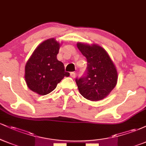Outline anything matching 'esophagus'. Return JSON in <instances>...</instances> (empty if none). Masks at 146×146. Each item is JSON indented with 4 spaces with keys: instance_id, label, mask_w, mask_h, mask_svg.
Masks as SVG:
<instances>
[{
    "instance_id": "esophagus-1",
    "label": "esophagus",
    "mask_w": 146,
    "mask_h": 146,
    "mask_svg": "<svg viewBox=\"0 0 146 146\" xmlns=\"http://www.w3.org/2000/svg\"><path fill=\"white\" fill-rule=\"evenodd\" d=\"M70 75H71V78H75V76H76V73H75V72H71V73H70Z\"/></svg>"
}]
</instances>
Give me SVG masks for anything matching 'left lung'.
Returning <instances> with one entry per match:
<instances>
[{
	"mask_svg": "<svg viewBox=\"0 0 146 146\" xmlns=\"http://www.w3.org/2000/svg\"><path fill=\"white\" fill-rule=\"evenodd\" d=\"M77 46L87 61L84 74L75 79L79 91L90 101L103 100L116 86V68L107 52L99 45L79 42Z\"/></svg>",
	"mask_w": 146,
	"mask_h": 146,
	"instance_id": "8db88e82",
	"label": "left lung"
}]
</instances>
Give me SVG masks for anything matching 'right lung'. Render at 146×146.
Returning <instances> with one entry per match:
<instances>
[{
	"mask_svg": "<svg viewBox=\"0 0 146 146\" xmlns=\"http://www.w3.org/2000/svg\"><path fill=\"white\" fill-rule=\"evenodd\" d=\"M60 44L51 38L36 48L25 66V78L32 91L44 95L53 91L69 73L64 71L63 63L57 59Z\"/></svg>",
	"mask_w": 146,
	"mask_h": 146,
	"instance_id": "obj_1",
	"label": "right lung"
}]
</instances>
